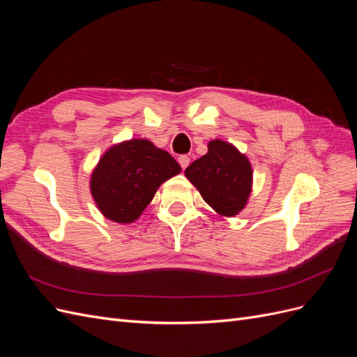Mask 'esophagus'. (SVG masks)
<instances>
[{"mask_svg":"<svg viewBox=\"0 0 357 357\" xmlns=\"http://www.w3.org/2000/svg\"><path fill=\"white\" fill-rule=\"evenodd\" d=\"M178 164H180V167L185 169V168H188V165L190 164V158L188 156V155H181L180 158H178Z\"/></svg>","mask_w":357,"mask_h":357,"instance_id":"34e87169","label":"esophagus"}]
</instances>
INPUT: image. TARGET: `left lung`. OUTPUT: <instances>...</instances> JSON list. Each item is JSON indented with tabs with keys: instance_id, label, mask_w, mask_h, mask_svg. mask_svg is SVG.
<instances>
[{
	"instance_id": "1",
	"label": "left lung",
	"mask_w": 357,
	"mask_h": 357,
	"mask_svg": "<svg viewBox=\"0 0 357 357\" xmlns=\"http://www.w3.org/2000/svg\"><path fill=\"white\" fill-rule=\"evenodd\" d=\"M185 176L222 218L241 213L253 188L250 160L234 144L219 138L211 139L208 152L192 162Z\"/></svg>"
}]
</instances>
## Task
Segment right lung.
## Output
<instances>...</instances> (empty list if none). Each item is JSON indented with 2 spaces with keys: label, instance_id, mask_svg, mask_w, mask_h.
I'll list each match as a JSON object with an SVG mask.
<instances>
[{
  "label": "right lung",
  "instance_id": "1",
  "mask_svg": "<svg viewBox=\"0 0 357 357\" xmlns=\"http://www.w3.org/2000/svg\"><path fill=\"white\" fill-rule=\"evenodd\" d=\"M181 171L177 160L146 138L113 144L91 172V195L105 219L129 225L143 214L162 183Z\"/></svg>",
  "mask_w": 357,
  "mask_h": 357
}]
</instances>
